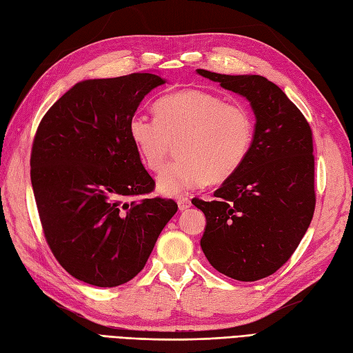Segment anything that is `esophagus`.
<instances>
[{"mask_svg": "<svg viewBox=\"0 0 353 353\" xmlns=\"http://www.w3.org/2000/svg\"><path fill=\"white\" fill-rule=\"evenodd\" d=\"M191 206V201L187 197H179L178 199V209L179 210H187Z\"/></svg>", "mask_w": 353, "mask_h": 353, "instance_id": "1", "label": "esophagus"}]
</instances>
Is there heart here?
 <instances>
[{"label":"heart","mask_w":353,"mask_h":353,"mask_svg":"<svg viewBox=\"0 0 353 353\" xmlns=\"http://www.w3.org/2000/svg\"><path fill=\"white\" fill-rule=\"evenodd\" d=\"M156 119L134 114L128 137L147 169L159 172L178 143V162L157 178V191L178 196L231 178L248 159L254 123L240 103H227L216 94L184 90L154 104Z\"/></svg>","instance_id":"heart-1"}]
</instances>
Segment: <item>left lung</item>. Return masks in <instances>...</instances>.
I'll return each instance as SVG.
<instances>
[{"label":"left lung","mask_w":353,"mask_h":353,"mask_svg":"<svg viewBox=\"0 0 353 353\" xmlns=\"http://www.w3.org/2000/svg\"><path fill=\"white\" fill-rule=\"evenodd\" d=\"M197 73L244 97L256 117L241 168L223 181L215 200H193L206 216L201 250L230 279L261 280L290 259L314 216L311 126L287 95L259 74Z\"/></svg>","instance_id":"left-lung-1"}]
</instances>
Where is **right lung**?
<instances>
[{
    "label": "right lung",
    "mask_w": 353,
    "mask_h": 353,
    "mask_svg": "<svg viewBox=\"0 0 353 353\" xmlns=\"http://www.w3.org/2000/svg\"><path fill=\"white\" fill-rule=\"evenodd\" d=\"M166 83L154 73L78 82L42 117L30 181L47 243L74 279L97 287L132 280L178 206L152 193L154 181L128 137L145 95Z\"/></svg>",
    "instance_id": "1"
}]
</instances>
